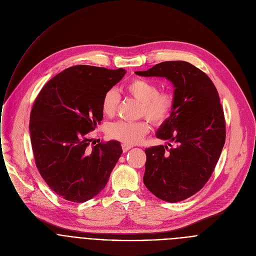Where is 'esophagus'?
I'll list each match as a JSON object with an SVG mask.
<instances>
[{"mask_svg": "<svg viewBox=\"0 0 256 256\" xmlns=\"http://www.w3.org/2000/svg\"><path fill=\"white\" fill-rule=\"evenodd\" d=\"M122 151H124V152H128L130 149L132 148V146L130 144H122Z\"/></svg>", "mask_w": 256, "mask_h": 256, "instance_id": "esophagus-1", "label": "esophagus"}]
</instances>
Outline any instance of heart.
Segmentation results:
<instances>
[{"label": "heart", "instance_id": "b5f03b06", "mask_svg": "<svg viewBox=\"0 0 256 256\" xmlns=\"http://www.w3.org/2000/svg\"><path fill=\"white\" fill-rule=\"evenodd\" d=\"M126 92L142 103L140 114L147 118L152 124L161 126L166 122L173 114L175 106L174 94L169 91L159 92V87L152 81L146 79H134L124 88ZM120 94L116 89H109L102 98V112L107 116H112L118 110ZM108 134L126 144H136L149 132L147 120L124 122L110 124L107 128Z\"/></svg>", "mask_w": 256, "mask_h": 256}]
</instances>
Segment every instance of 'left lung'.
<instances>
[{
  "mask_svg": "<svg viewBox=\"0 0 256 256\" xmlns=\"http://www.w3.org/2000/svg\"><path fill=\"white\" fill-rule=\"evenodd\" d=\"M136 74L164 77L174 86L175 106L156 136L168 146L144 150V184L167 202L186 200L200 190L220 158L226 138L223 107L212 80L202 70L184 60L163 62Z\"/></svg>",
  "mask_w": 256,
  "mask_h": 256,
  "instance_id": "1",
  "label": "left lung"
}]
</instances>
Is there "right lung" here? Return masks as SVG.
<instances>
[{
    "label": "right lung",
    "mask_w": 256,
    "mask_h": 256,
    "mask_svg": "<svg viewBox=\"0 0 256 256\" xmlns=\"http://www.w3.org/2000/svg\"><path fill=\"white\" fill-rule=\"evenodd\" d=\"M124 75L122 68L70 66L50 79L33 103L29 132L36 167L50 190L66 200L96 196L122 153L118 140L89 148L87 134L103 118V95Z\"/></svg>",
    "instance_id": "add662e5"
}]
</instances>
